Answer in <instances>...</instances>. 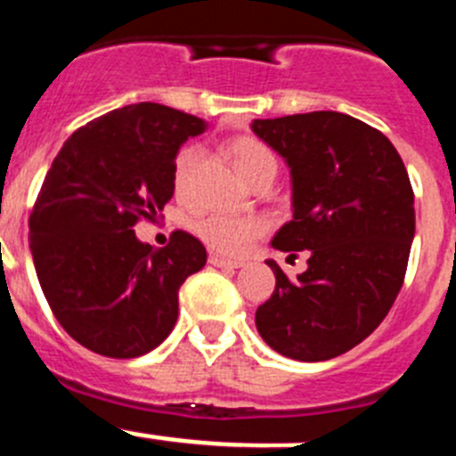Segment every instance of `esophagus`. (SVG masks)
I'll use <instances>...</instances> for the list:
<instances>
[{"label": "esophagus", "instance_id": "1", "mask_svg": "<svg viewBox=\"0 0 456 456\" xmlns=\"http://www.w3.org/2000/svg\"><path fill=\"white\" fill-rule=\"evenodd\" d=\"M209 263L214 265V267H224V269L242 267L240 260H229V258H224V256H218V254H211L209 256Z\"/></svg>", "mask_w": 456, "mask_h": 456}]
</instances>
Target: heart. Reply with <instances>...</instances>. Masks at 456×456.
<instances>
[{
  "instance_id": "heart-1",
  "label": "heart",
  "mask_w": 456,
  "mask_h": 456,
  "mask_svg": "<svg viewBox=\"0 0 456 456\" xmlns=\"http://www.w3.org/2000/svg\"><path fill=\"white\" fill-rule=\"evenodd\" d=\"M229 153L233 158L238 174L249 184L258 183L260 178H273L278 171L276 153L265 142L256 138H236L229 144ZM202 147L187 144L180 149L174 158V180L175 196L187 198L193 189L198 169L202 162ZM265 223L251 216H229V214H207L196 220L193 232L205 242L209 249L224 256H242L251 249L256 240L265 233Z\"/></svg>"
}]
</instances>
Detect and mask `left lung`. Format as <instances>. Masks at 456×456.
I'll use <instances>...</instances> for the list:
<instances>
[{
    "label": "left lung",
    "mask_w": 456,
    "mask_h": 456,
    "mask_svg": "<svg viewBox=\"0 0 456 456\" xmlns=\"http://www.w3.org/2000/svg\"><path fill=\"white\" fill-rule=\"evenodd\" d=\"M251 129L291 169L294 218L272 245L309 256L294 281L267 260L276 289L256 309V327L289 359L346 354L381 325L403 285L414 238L403 160L381 131L336 110L254 120Z\"/></svg>",
    "instance_id": "1"
}]
</instances>
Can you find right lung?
<instances>
[{
    "label": "right lung",
    "mask_w": 456,
    "mask_h": 456,
    "mask_svg": "<svg viewBox=\"0 0 456 456\" xmlns=\"http://www.w3.org/2000/svg\"><path fill=\"white\" fill-rule=\"evenodd\" d=\"M202 131L200 118L140 102L79 126L53 160L28 218L30 254L57 322L86 350L135 359L174 330L205 245L175 229L156 249L134 227L160 218L175 153Z\"/></svg>",
    "instance_id": "right-lung-1"
}]
</instances>
